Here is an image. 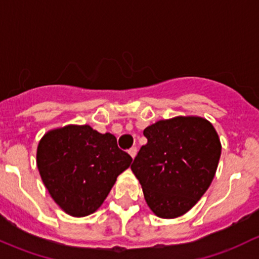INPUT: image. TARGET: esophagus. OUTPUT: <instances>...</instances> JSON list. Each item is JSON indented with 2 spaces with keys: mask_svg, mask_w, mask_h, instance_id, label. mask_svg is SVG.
Segmentation results:
<instances>
[{
  "mask_svg": "<svg viewBox=\"0 0 259 259\" xmlns=\"http://www.w3.org/2000/svg\"><path fill=\"white\" fill-rule=\"evenodd\" d=\"M128 153L131 154V157H132V158H135L136 154H137V147H131L128 149Z\"/></svg>",
  "mask_w": 259,
  "mask_h": 259,
  "instance_id": "34e87169",
  "label": "esophagus"
}]
</instances>
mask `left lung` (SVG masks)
I'll return each mask as SVG.
<instances>
[{"instance_id":"left-lung-1","label":"left lung","mask_w":259,"mask_h":259,"mask_svg":"<svg viewBox=\"0 0 259 259\" xmlns=\"http://www.w3.org/2000/svg\"><path fill=\"white\" fill-rule=\"evenodd\" d=\"M147 143L131 169L152 212L176 218L188 212L212 183L221 157L214 127L202 117L162 119L143 131Z\"/></svg>"}]
</instances>
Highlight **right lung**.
<instances>
[{
  "label": "right lung",
  "mask_w": 259,
  "mask_h": 259,
  "mask_svg": "<svg viewBox=\"0 0 259 259\" xmlns=\"http://www.w3.org/2000/svg\"><path fill=\"white\" fill-rule=\"evenodd\" d=\"M132 157L111 133L68 124L49 131L37 147V168L53 201L73 217L96 212Z\"/></svg>",
  "instance_id": "right-lung-1"
}]
</instances>
